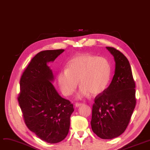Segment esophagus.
Masks as SVG:
<instances>
[{
  "instance_id": "1",
  "label": "esophagus",
  "mask_w": 150,
  "mask_h": 150,
  "mask_svg": "<svg viewBox=\"0 0 150 150\" xmlns=\"http://www.w3.org/2000/svg\"><path fill=\"white\" fill-rule=\"evenodd\" d=\"M82 105H83V103H78V102H76V103H75V104L76 107H78V106H81Z\"/></svg>"
}]
</instances>
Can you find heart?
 Segmentation results:
<instances>
[{"instance_id":"b5f03b06","label":"heart","mask_w":150,"mask_h":150,"mask_svg":"<svg viewBox=\"0 0 150 150\" xmlns=\"http://www.w3.org/2000/svg\"><path fill=\"white\" fill-rule=\"evenodd\" d=\"M111 75L108 61L103 57L89 54H78L67 63L66 70L59 72L58 83L62 93L70 96L80 81L81 88L78 96L81 97L89 93L97 95L107 88Z\"/></svg>"}]
</instances>
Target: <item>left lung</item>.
I'll return each mask as SVG.
<instances>
[{
    "label": "left lung",
    "mask_w": 150,
    "mask_h": 150,
    "mask_svg": "<svg viewBox=\"0 0 150 150\" xmlns=\"http://www.w3.org/2000/svg\"><path fill=\"white\" fill-rule=\"evenodd\" d=\"M106 49L114 57L115 74L108 88L95 98L91 124L97 136L111 139L123 133L129 123L136 104V84L127 57L114 47Z\"/></svg>",
    "instance_id": "1"
}]
</instances>
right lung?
Wrapping results in <instances>:
<instances>
[{"instance_id": "1", "label": "right lung", "mask_w": 150, "mask_h": 150, "mask_svg": "<svg viewBox=\"0 0 150 150\" xmlns=\"http://www.w3.org/2000/svg\"><path fill=\"white\" fill-rule=\"evenodd\" d=\"M64 49L44 50L31 59L20 80L18 100L27 128L41 140L57 144L67 136L73 104L61 97L51 81L53 61Z\"/></svg>"}]
</instances>
